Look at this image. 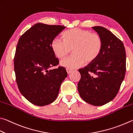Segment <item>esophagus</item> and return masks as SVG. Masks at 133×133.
<instances>
[{
	"label": "esophagus",
	"mask_w": 133,
	"mask_h": 133,
	"mask_svg": "<svg viewBox=\"0 0 133 133\" xmlns=\"http://www.w3.org/2000/svg\"><path fill=\"white\" fill-rule=\"evenodd\" d=\"M66 71H67V74H70L72 72V70L70 69H66Z\"/></svg>",
	"instance_id": "esophagus-1"
}]
</instances>
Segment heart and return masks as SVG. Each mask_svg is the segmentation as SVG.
<instances>
[{"instance_id": "b5f03b06", "label": "heart", "mask_w": 133, "mask_h": 133, "mask_svg": "<svg viewBox=\"0 0 133 133\" xmlns=\"http://www.w3.org/2000/svg\"><path fill=\"white\" fill-rule=\"evenodd\" d=\"M63 38L64 40L54 38L51 43V48L59 59L66 56L73 49V55L60 62V65L67 69L78 68L85 62L91 63L97 59L102 51V38L90 31L72 28L64 33Z\"/></svg>"}]
</instances>
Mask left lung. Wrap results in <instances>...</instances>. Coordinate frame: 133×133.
Masks as SVG:
<instances>
[{"instance_id":"8db88e82","label":"left lung","mask_w":133,"mask_h":133,"mask_svg":"<svg viewBox=\"0 0 133 133\" xmlns=\"http://www.w3.org/2000/svg\"><path fill=\"white\" fill-rule=\"evenodd\" d=\"M92 28L102 39L101 54L95 61L78 70L79 95L87 103L102 106L116 96L125 76L126 56L123 42L107 28Z\"/></svg>"}]
</instances>
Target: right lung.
<instances>
[{"instance_id":"add662e5","label":"right lung","mask_w":133,"mask_h":133,"mask_svg":"<svg viewBox=\"0 0 133 133\" xmlns=\"http://www.w3.org/2000/svg\"><path fill=\"white\" fill-rule=\"evenodd\" d=\"M66 28L37 23L21 36L14 59L19 91L31 103L43 107L57 98L60 85L67 76L51 48L53 39Z\"/></svg>"}]
</instances>
